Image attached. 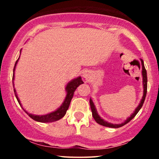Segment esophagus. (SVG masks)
<instances>
[{"label": "esophagus", "mask_w": 159, "mask_h": 159, "mask_svg": "<svg viewBox=\"0 0 159 159\" xmlns=\"http://www.w3.org/2000/svg\"><path fill=\"white\" fill-rule=\"evenodd\" d=\"M87 74H84V78H87Z\"/></svg>", "instance_id": "esophagus-1"}]
</instances>
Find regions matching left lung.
I'll return each mask as SVG.
<instances>
[{
    "mask_svg": "<svg viewBox=\"0 0 159 159\" xmlns=\"http://www.w3.org/2000/svg\"><path fill=\"white\" fill-rule=\"evenodd\" d=\"M141 63H142V75H143V98H142L141 101H140V103L139 104L138 107L135 109L134 112L131 115L130 117H129L128 119L125 120V122L121 124H111L107 123V122L105 121V120L102 119L99 116H98L97 112H96V107H95V105L93 101L91 100V98L90 99V108H91V111H92V115L93 117L94 118L95 121L98 124H100V125H103V126H106V127H110V128H120L121 126H123L124 125L127 124L129 122H130L134 116H136V114H138V111L140 110L141 107L143 106L144 100H145L146 96H147V70H146L145 67H144V64H143V61L141 60Z\"/></svg>",
    "mask_w": 159,
    "mask_h": 159,
    "instance_id": "left-lung-1",
    "label": "left lung"
}]
</instances>
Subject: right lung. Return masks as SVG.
<instances>
[{
	"instance_id": "obj_1",
	"label": "right lung",
	"mask_w": 159,
	"mask_h": 159,
	"mask_svg": "<svg viewBox=\"0 0 159 159\" xmlns=\"http://www.w3.org/2000/svg\"><path fill=\"white\" fill-rule=\"evenodd\" d=\"M19 59L16 61L15 66H14L12 81L14 80V71H15L16 63H17ZM83 83L84 82L81 80V77H78L77 78H75V79L72 80V81L69 82L68 84H67L66 87V92H67V95H66V97L64 102L63 103V105H62L61 106L57 109V110L54 111V112L50 113V114H46V115H43V116H37V115H33L31 114H28L27 111H25V110L24 111H25V112L28 114V116H30V118H32V119L35 120V121L40 122V123H52V122H54V121H57V120H59L60 119H61V118H63V116H64L66 113V111L68 110L69 105H70V102H71V100H72V97H73L75 90L77 89V87H78V86ZM12 84H13V81H12ZM13 90H14V93H15L16 97V98H17L19 105H21V103H20L19 98H18L17 94H16V91L15 90V88H14V84H13Z\"/></svg>"
}]
</instances>
